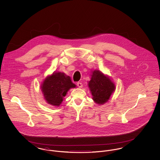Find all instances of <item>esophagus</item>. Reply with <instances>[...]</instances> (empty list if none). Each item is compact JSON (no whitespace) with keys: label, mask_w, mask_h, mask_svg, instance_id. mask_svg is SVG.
Instances as JSON below:
<instances>
[{"label":"esophagus","mask_w":160,"mask_h":160,"mask_svg":"<svg viewBox=\"0 0 160 160\" xmlns=\"http://www.w3.org/2000/svg\"><path fill=\"white\" fill-rule=\"evenodd\" d=\"M77 86L79 88H82V87H83V84L82 83H80V82H78L77 83Z\"/></svg>","instance_id":"34e87169"}]
</instances>
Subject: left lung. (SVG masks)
<instances>
[{"label": "left lung", "instance_id": "1", "mask_svg": "<svg viewBox=\"0 0 160 160\" xmlns=\"http://www.w3.org/2000/svg\"><path fill=\"white\" fill-rule=\"evenodd\" d=\"M88 86L93 100L98 104L107 102L115 90V85L111 78L99 70L92 71Z\"/></svg>", "mask_w": 160, "mask_h": 160}]
</instances>
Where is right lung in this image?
<instances>
[{
    "label": "right lung",
    "mask_w": 160,
    "mask_h": 160,
    "mask_svg": "<svg viewBox=\"0 0 160 160\" xmlns=\"http://www.w3.org/2000/svg\"><path fill=\"white\" fill-rule=\"evenodd\" d=\"M70 77L61 72H53L47 77L41 86V91L47 103L59 107L71 88H76Z\"/></svg>",
    "instance_id": "obj_1"
}]
</instances>
